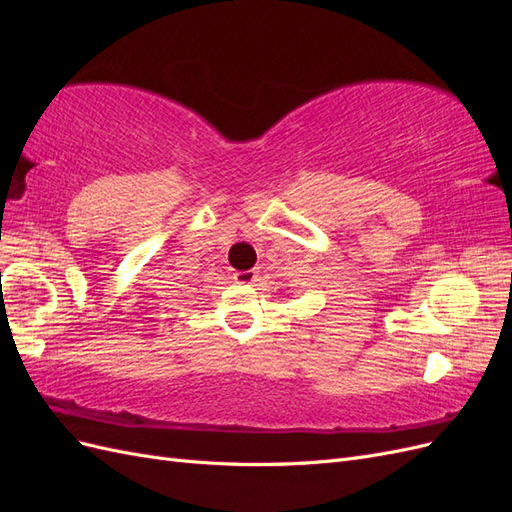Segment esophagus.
Masks as SVG:
<instances>
[{"label":"esophagus","mask_w":512,"mask_h":512,"mask_svg":"<svg viewBox=\"0 0 512 512\" xmlns=\"http://www.w3.org/2000/svg\"><path fill=\"white\" fill-rule=\"evenodd\" d=\"M232 277H235L237 284H254L258 280V273L250 269V271H237Z\"/></svg>","instance_id":"esophagus-1"}]
</instances>
